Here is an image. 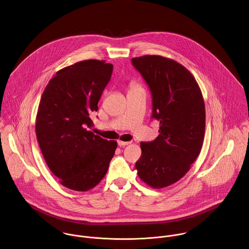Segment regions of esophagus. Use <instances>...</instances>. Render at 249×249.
Returning <instances> with one entry per match:
<instances>
[{"label":"esophagus","mask_w":249,"mask_h":249,"mask_svg":"<svg viewBox=\"0 0 249 249\" xmlns=\"http://www.w3.org/2000/svg\"><path fill=\"white\" fill-rule=\"evenodd\" d=\"M117 143H118V145H119L120 147H123V146H127V145H129L131 142H129V141H121V140H118V141H117Z\"/></svg>","instance_id":"obj_1"}]
</instances>
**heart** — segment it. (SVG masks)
<instances>
[{"mask_svg": "<svg viewBox=\"0 0 249 249\" xmlns=\"http://www.w3.org/2000/svg\"><path fill=\"white\" fill-rule=\"evenodd\" d=\"M134 87H138V86H136V84H134V83H133V84L131 85V88H134Z\"/></svg>", "mask_w": 249, "mask_h": 249, "instance_id": "1", "label": "heart"}]
</instances>
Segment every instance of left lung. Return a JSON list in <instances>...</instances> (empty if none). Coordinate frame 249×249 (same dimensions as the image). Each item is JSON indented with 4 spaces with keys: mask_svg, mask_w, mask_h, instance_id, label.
Returning a JSON list of instances; mask_svg holds the SVG:
<instances>
[{
    "mask_svg": "<svg viewBox=\"0 0 249 249\" xmlns=\"http://www.w3.org/2000/svg\"><path fill=\"white\" fill-rule=\"evenodd\" d=\"M153 96V117L160 121L159 135L141 142L135 168L153 189L169 187L190 171L201 152L206 109L201 89L192 73L169 57L146 55L132 59Z\"/></svg>",
    "mask_w": 249,
    "mask_h": 249,
    "instance_id": "1",
    "label": "left lung"
}]
</instances>
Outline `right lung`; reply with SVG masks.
Here are the masks:
<instances>
[{
	"instance_id": "right-lung-1",
	"label": "right lung",
	"mask_w": 249,
	"mask_h": 249,
	"mask_svg": "<svg viewBox=\"0 0 249 249\" xmlns=\"http://www.w3.org/2000/svg\"><path fill=\"white\" fill-rule=\"evenodd\" d=\"M113 64L87 59L58 70L38 104L36 135L43 158L73 191L94 189L107 173L117 143L89 131L91 115L109 82Z\"/></svg>"
}]
</instances>
